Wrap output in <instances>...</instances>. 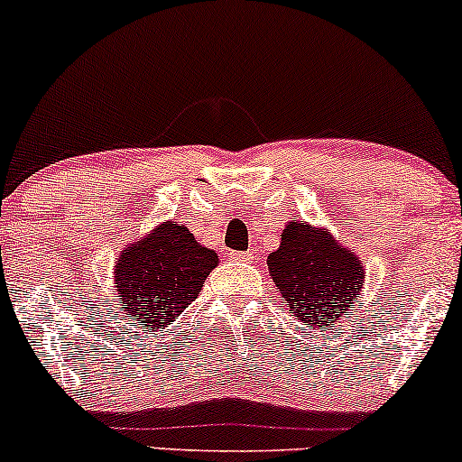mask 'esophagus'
Instances as JSON below:
<instances>
[{"mask_svg":"<svg viewBox=\"0 0 462 462\" xmlns=\"http://www.w3.org/2000/svg\"><path fill=\"white\" fill-rule=\"evenodd\" d=\"M231 259L233 262H253V253L251 251H233Z\"/></svg>","mask_w":462,"mask_h":462,"instance_id":"1","label":"esophagus"}]
</instances>
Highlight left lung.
<instances>
[{
	"instance_id": "1",
	"label": "left lung",
	"mask_w": 462,
	"mask_h": 462,
	"mask_svg": "<svg viewBox=\"0 0 462 462\" xmlns=\"http://www.w3.org/2000/svg\"><path fill=\"white\" fill-rule=\"evenodd\" d=\"M268 274L290 314L308 328L343 316L365 282L360 259L305 222L283 229L282 246L268 257Z\"/></svg>"
}]
</instances>
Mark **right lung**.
I'll return each instance as SVG.
<instances>
[{"mask_svg":"<svg viewBox=\"0 0 462 462\" xmlns=\"http://www.w3.org/2000/svg\"><path fill=\"white\" fill-rule=\"evenodd\" d=\"M217 255L196 242L188 226L165 222L122 253L116 266L124 312L143 329H163L199 297Z\"/></svg>","mask_w":462,"mask_h":462,"instance_id":"1","label":"right lung"}]
</instances>
